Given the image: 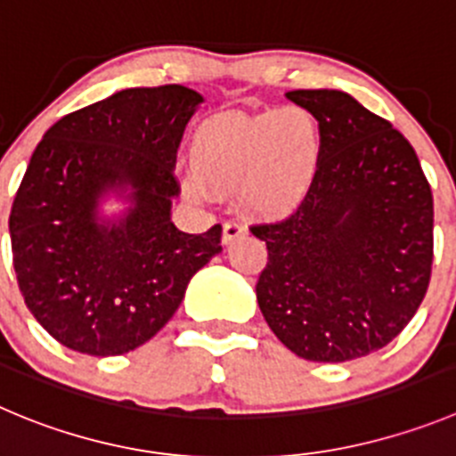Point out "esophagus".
<instances>
[{
  "mask_svg": "<svg viewBox=\"0 0 456 456\" xmlns=\"http://www.w3.org/2000/svg\"><path fill=\"white\" fill-rule=\"evenodd\" d=\"M248 232V227L242 223H238V220H227L223 227V242L224 245H229L232 240H236L238 236H242V233Z\"/></svg>",
  "mask_w": 456,
  "mask_h": 456,
  "instance_id": "1",
  "label": "esophagus"
}]
</instances>
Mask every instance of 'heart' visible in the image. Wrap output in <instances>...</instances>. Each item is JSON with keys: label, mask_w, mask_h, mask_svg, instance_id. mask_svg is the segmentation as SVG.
Listing matches in <instances>:
<instances>
[{"label": "heart", "mask_w": 456, "mask_h": 456, "mask_svg": "<svg viewBox=\"0 0 456 456\" xmlns=\"http://www.w3.org/2000/svg\"><path fill=\"white\" fill-rule=\"evenodd\" d=\"M322 130L310 110L286 105L258 114H223L202 123L191 142L195 175L186 193L202 200L240 191L248 211L288 214L313 186L322 161Z\"/></svg>", "instance_id": "heart-1"}]
</instances>
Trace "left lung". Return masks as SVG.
<instances>
[{
	"mask_svg": "<svg viewBox=\"0 0 456 456\" xmlns=\"http://www.w3.org/2000/svg\"><path fill=\"white\" fill-rule=\"evenodd\" d=\"M322 130L313 186L288 218L252 224L267 265L256 299L267 326L313 362L387 346L432 276L434 200L411 143L338 89H295Z\"/></svg>",
	"mask_w": 456,
	"mask_h": 456,
	"instance_id": "8db88e82",
	"label": "left lung"
}]
</instances>
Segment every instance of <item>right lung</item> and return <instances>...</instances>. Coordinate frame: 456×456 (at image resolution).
Listing matches in <instances>:
<instances>
[{
    "label": "right lung",
    "mask_w": 456,
    "mask_h": 456,
    "mask_svg": "<svg viewBox=\"0 0 456 456\" xmlns=\"http://www.w3.org/2000/svg\"><path fill=\"white\" fill-rule=\"evenodd\" d=\"M200 103L182 85L130 87L62 117L37 143L8 218L12 265L27 308L62 346L134 351L223 249L220 224L184 233L170 223L177 148ZM114 185H132L135 207L105 228L95 207Z\"/></svg>",
    "instance_id": "obj_1"
}]
</instances>
